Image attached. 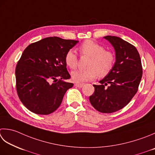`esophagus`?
I'll use <instances>...</instances> for the list:
<instances>
[{"instance_id": "34e87169", "label": "esophagus", "mask_w": 155, "mask_h": 155, "mask_svg": "<svg viewBox=\"0 0 155 155\" xmlns=\"http://www.w3.org/2000/svg\"><path fill=\"white\" fill-rule=\"evenodd\" d=\"M74 85L76 87H78V88H81V87H83L84 86V84L83 83H76L74 84Z\"/></svg>"}]
</instances>
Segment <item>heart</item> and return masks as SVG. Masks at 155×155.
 Masks as SVG:
<instances>
[{
	"mask_svg": "<svg viewBox=\"0 0 155 155\" xmlns=\"http://www.w3.org/2000/svg\"><path fill=\"white\" fill-rule=\"evenodd\" d=\"M79 50L82 55L90 56L87 69L76 70L71 72L72 80L82 83L93 80L97 74L100 77L107 76L113 69L116 58L110 51L96 42L90 39L84 41L81 45ZM65 63L69 68H75L77 65V56L73 50H69L64 58Z\"/></svg>",
	"mask_w": 155,
	"mask_h": 155,
	"instance_id": "b5f03b06",
	"label": "heart"
}]
</instances>
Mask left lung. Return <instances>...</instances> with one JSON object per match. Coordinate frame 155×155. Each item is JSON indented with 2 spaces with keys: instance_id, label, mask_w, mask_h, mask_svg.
<instances>
[{
  "instance_id": "1",
  "label": "left lung",
  "mask_w": 155,
  "mask_h": 155,
  "mask_svg": "<svg viewBox=\"0 0 155 155\" xmlns=\"http://www.w3.org/2000/svg\"><path fill=\"white\" fill-rule=\"evenodd\" d=\"M116 51V62L111 71L93 84L95 92L89 97L93 107L101 113L110 114L128 105L138 91L142 76V67L137 49L116 36L107 35Z\"/></svg>"
}]
</instances>
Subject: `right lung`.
<instances>
[{
	"label": "right lung",
	"instance_id": "obj_1",
	"mask_svg": "<svg viewBox=\"0 0 155 155\" xmlns=\"http://www.w3.org/2000/svg\"><path fill=\"white\" fill-rule=\"evenodd\" d=\"M78 42L49 37L23 51L15 68L16 88L21 101L29 111L48 115L59 107L66 91L73 86L64 81L71 78L65 55Z\"/></svg>",
	"mask_w": 155,
	"mask_h": 155
}]
</instances>
